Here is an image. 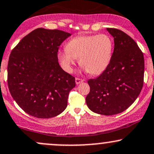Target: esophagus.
I'll use <instances>...</instances> for the list:
<instances>
[{
  "instance_id": "esophagus-1",
  "label": "esophagus",
  "mask_w": 154,
  "mask_h": 154,
  "mask_svg": "<svg viewBox=\"0 0 154 154\" xmlns=\"http://www.w3.org/2000/svg\"><path fill=\"white\" fill-rule=\"evenodd\" d=\"M84 81V80H82V79H80V78H75V82L77 85H78V84L81 83V82H82Z\"/></svg>"
}]
</instances>
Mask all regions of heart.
<instances>
[{"label":"heart","mask_w":154,"mask_h":154,"mask_svg":"<svg viewBox=\"0 0 154 154\" xmlns=\"http://www.w3.org/2000/svg\"><path fill=\"white\" fill-rule=\"evenodd\" d=\"M114 44L107 34L82 35L69 40L66 48L58 52L57 57L66 72L71 73L79 58L85 72L93 75L102 74L112 58Z\"/></svg>","instance_id":"obj_1"}]
</instances>
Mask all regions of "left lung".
<instances>
[{
	"label": "left lung",
	"mask_w": 154,
	"mask_h": 154,
	"mask_svg": "<svg viewBox=\"0 0 154 154\" xmlns=\"http://www.w3.org/2000/svg\"><path fill=\"white\" fill-rule=\"evenodd\" d=\"M114 38L109 66L96 79L88 81L86 104L91 111L104 116L124 112L140 95L144 80V56L132 38L122 30L107 28Z\"/></svg>",
	"instance_id": "8db88e82"
}]
</instances>
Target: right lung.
Returning a JSON list of instances; mask_svg holds the SVG:
<instances>
[{"label":"right lung","mask_w":154,"mask_h":154,"mask_svg":"<svg viewBox=\"0 0 154 154\" xmlns=\"http://www.w3.org/2000/svg\"><path fill=\"white\" fill-rule=\"evenodd\" d=\"M71 33L37 28L22 38L10 54L8 86L25 112L38 118L58 116L67 107L75 78L58 63L59 46Z\"/></svg>","instance_id":"1"}]
</instances>
